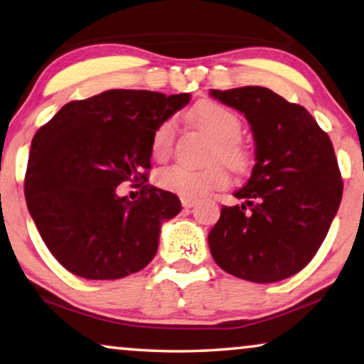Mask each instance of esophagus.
I'll list each match as a JSON object with an SVG mask.
<instances>
[{
	"mask_svg": "<svg viewBox=\"0 0 364 364\" xmlns=\"http://www.w3.org/2000/svg\"><path fill=\"white\" fill-rule=\"evenodd\" d=\"M181 204L184 209H193V207L196 205V200L194 199H181Z\"/></svg>",
	"mask_w": 364,
	"mask_h": 364,
	"instance_id": "34e87169",
	"label": "esophagus"
}]
</instances>
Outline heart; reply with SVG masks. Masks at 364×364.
<instances>
[{
	"label": "heart",
	"instance_id": "b5f03b06",
	"mask_svg": "<svg viewBox=\"0 0 364 364\" xmlns=\"http://www.w3.org/2000/svg\"><path fill=\"white\" fill-rule=\"evenodd\" d=\"M193 118L207 134L213 137L212 157L223 160L230 168L243 170L247 165V152L240 141L241 121L232 109L222 103L205 100L193 108ZM176 132L175 118H166L155 128L151 141L152 155L157 160L168 157L173 151ZM157 183L161 189L180 196L183 199H200L213 189L225 188L230 175L222 164L205 168H189L175 165L159 173Z\"/></svg>",
	"mask_w": 364,
	"mask_h": 364
}]
</instances>
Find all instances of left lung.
Here are the masks:
<instances>
[{"mask_svg": "<svg viewBox=\"0 0 364 364\" xmlns=\"http://www.w3.org/2000/svg\"><path fill=\"white\" fill-rule=\"evenodd\" d=\"M251 124L256 165L222 207L209 233L213 261L238 279L272 284L306 267L342 200L343 184L327 132L301 105L259 85L210 90Z\"/></svg>", "mask_w": 364, "mask_h": 364, "instance_id": "1", "label": "left lung"}]
</instances>
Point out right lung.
<instances>
[{
    "mask_svg": "<svg viewBox=\"0 0 364 364\" xmlns=\"http://www.w3.org/2000/svg\"><path fill=\"white\" fill-rule=\"evenodd\" d=\"M189 94L114 89L66 103L32 139L24 191L45 245L63 267L89 280L139 272L159 247L161 223L178 215L173 193L147 181L157 126ZM142 186L139 200L116 188Z\"/></svg>",
    "mask_w": 364,
    "mask_h": 364,
    "instance_id": "add662e5",
    "label": "right lung"
}]
</instances>
